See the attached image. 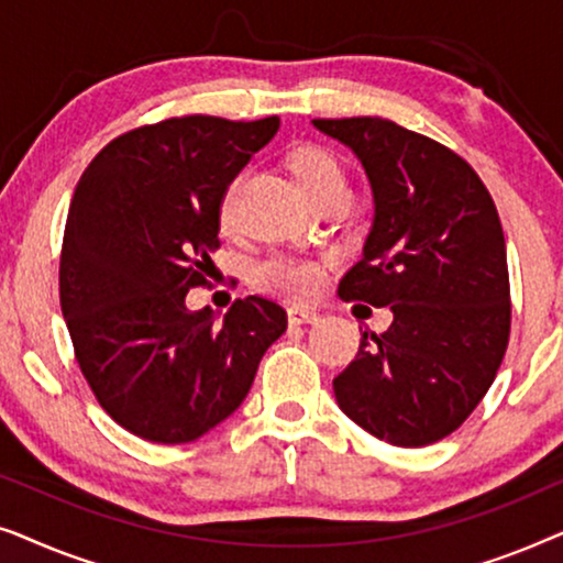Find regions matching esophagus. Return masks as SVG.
<instances>
[{
	"instance_id": "34e87169",
	"label": "esophagus",
	"mask_w": 563,
	"mask_h": 563,
	"mask_svg": "<svg viewBox=\"0 0 563 563\" xmlns=\"http://www.w3.org/2000/svg\"><path fill=\"white\" fill-rule=\"evenodd\" d=\"M287 318H289L291 325H302V322H314V320H318V312L307 310V307L291 305L289 310H287Z\"/></svg>"
}]
</instances>
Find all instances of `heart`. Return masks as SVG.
Wrapping results in <instances>:
<instances>
[{"label":"heart","instance_id":"1","mask_svg":"<svg viewBox=\"0 0 563 563\" xmlns=\"http://www.w3.org/2000/svg\"><path fill=\"white\" fill-rule=\"evenodd\" d=\"M284 168L312 207L322 199L345 197V172L338 156L325 145L297 143L284 156ZM241 179H233L222 191L218 205V225L230 233L235 222V191ZM330 268L325 256H295V253H274L251 266V284L268 295L287 299H312L322 287Z\"/></svg>","mask_w":563,"mask_h":563}]
</instances>
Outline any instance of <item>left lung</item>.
<instances>
[{"label": "left lung", "instance_id": "1", "mask_svg": "<svg viewBox=\"0 0 563 563\" xmlns=\"http://www.w3.org/2000/svg\"><path fill=\"white\" fill-rule=\"evenodd\" d=\"M312 125L356 153L374 191L364 258L338 295L395 314L384 333H361L335 399L379 441L430 445L482 402L510 341L497 207L479 174L433 137L384 118Z\"/></svg>", "mask_w": 563, "mask_h": 563}]
</instances>
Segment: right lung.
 Returning <instances> with one entry per match:
<instances>
[{"mask_svg": "<svg viewBox=\"0 0 563 563\" xmlns=\"http://www.w3.org/2000/svg\"><path fill=\"white\" fill-rule=\"evenodd\" d=\"M279 118L184 114L128 130L76 184L58 291L74 356L110 418L143 441L189 443L238 410L287 312L235 299L225 320L189 312L220 249L222 191Z\"/></svg>", "mask_w": 563, "mask_h": 563, "instance_id": "obj_1", "label": "right lung"}]
</instances>
